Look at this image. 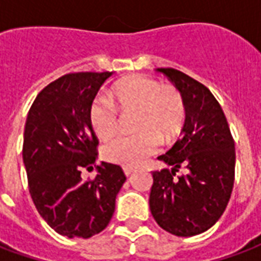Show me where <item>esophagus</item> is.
<instances>
[{
	"label": "esophagus",
	"instance_id": "1",
	"mask_svg": "<svg viewBox=\"0 0 261 261\" xmlns=\"http://www.w3.org/2000/svg\"><path fill=\"white\" fill-rule=\"evenodd\" d=\"M123 170H124L125 176H130L131 173H134V172H136V169H133V168H123Z\"/></svg>",
	"mask_w": 261,
	"mask_h": 261
}]
</instances>
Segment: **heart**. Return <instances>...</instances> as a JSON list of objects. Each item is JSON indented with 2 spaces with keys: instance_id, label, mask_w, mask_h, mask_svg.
<instances>
[{
  "instance_id": "1",
  "label": "heart",
  "mask_w": 261,
  "mask_h": 261,
  "mask_svg": "<svg viewBox=\"0 0 261 261\" xmlns=\"http://www.w3.org/2000/svg\"><path fill=\"white\" fill-rule=\"evenodd\" d=\"M113 103L97 97L89 108V121L100 140H109L119 130V110H137L138 133L120 136L103 147L109 162L137 168L158 152L165 142L175 141L186 120V105L179 89L145 75H133L112 88Z\"/></svg>"
}]
</instances>
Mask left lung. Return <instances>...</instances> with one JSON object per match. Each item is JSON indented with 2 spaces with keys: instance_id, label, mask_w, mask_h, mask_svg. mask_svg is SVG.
Returning a JSON list of instances; mask_svg holds the SVG:
<instances>
[{
  "instance_id": "obj_1",
  "label": "left lung",
  "mask_w": 261,
  "mask_h": 261,
  "mask_svg": "<svg viewBox=\"0 0 261 261\" xmlns=\"http://www.w3.org/2000/svg\"><path fill=\"white\" fill-rule=\"evenodd\" d=\"M186 105L183 137L158 159L172 169L152 172L149 208L156 224L176 236L210 229L224 214L235 180V142L222 108L207 86L175 68H158ZM180 167L185 175L176 176Z\"/></svg>"
}]
</instances>
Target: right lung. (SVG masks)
I'll use <instances>...</instances> for the list:
<instances>
[{
	"label": "right lung",
	"instance_id": "right-lung-1",
	"mask_svg": "<svg viewBox=\"0 0 261 261\" xmlns=\"http://www.w3.org/2000/svg\"><path fill=\"white\" fill-rule=\"evenodd\" d=\"M112 74L63 75L37 95L28 113L22 156L29 193L48 226L67 238L88 239L102 232L125 181L119 165L108 162L96 166L95 179L81 176L97 158L89 108Z\"/></svg>",
	"mask_w": 261,
	"mask_h": 261
}]
</instances>
